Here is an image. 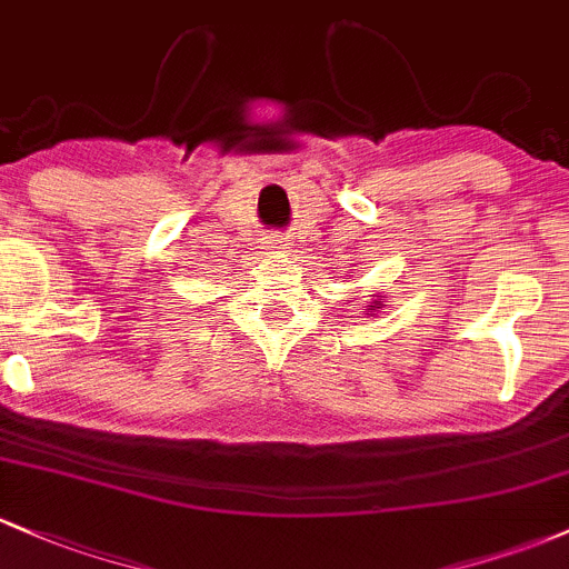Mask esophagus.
Masks as SVG:
<instances>
[{
	"mask_svg": "<svg viewBox=\"0 0 569 569\" xmlns=\"http://www.w3.org/2000/svg\"><path fill=\"white\" fill-rule=\"evenodd\" d=\"M260 243H262V249H266L268 254H282L284 249H290L287 238L279 236V233H266V236H262Z\"/></svg>",
	"mask_w": 569,
	"mask_h": 569,
	"instance_id": "34e87169",
	"label": "esophagus"
}]
</instances>
